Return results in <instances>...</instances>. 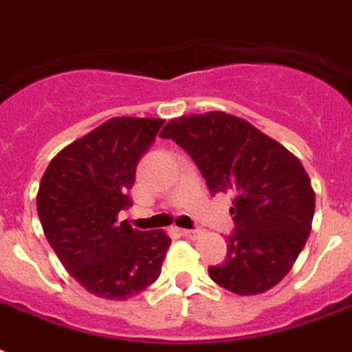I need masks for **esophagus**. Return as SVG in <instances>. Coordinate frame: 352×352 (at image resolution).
<instances>
[{
	"mask_svg": "<svg viewBox=\"0 0 352 352\" xmlns=\"http://www.w3.org/2000/svg\"><path fill=\"white\" fill-rule=\"evenodd\" d=\"M181 235L186 236V239H197V236L201 235V231L199 230H181Z\"/></svg>",
	"mask_w": 352,
	"mask_h": 352,
	"instance_id": "34e87169",
	"label": "esophagus"
}]
</instances>
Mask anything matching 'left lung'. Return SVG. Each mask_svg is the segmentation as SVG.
Returning a JSON list of instances; mask_svg holds the SVG:
<instances>
[{"label":"left lung","instance_id":"1","mask_svg":"<svg viewBox=\"0 0 352 352\" xmlns=\"http://www.w3.org/2000/svg\"><path fill=\"white\" fill-rule=\"evenodd\" d=\"M161 137L190 153L211 195H233L235 231L224 264L208 270L211 280L244 296L278 284L304 250L315 215V190L298 157L226 111L171 119Z\"/></svg>","mask_w":352,"mask_h":352}]
</instances>
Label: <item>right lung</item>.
<instances>
[{"instance_id": "1", "label": "right lung", "mask_w": 352, "mask_h": 352, "mask_svg": "<svg viewBox=\"0 0 352 352\" xmlns=\"http://www.w3.org/2000/svg\"><path fill=\"white\" fill-rule=\"evenodd\" d=\"M162 119L113 117L63 148L43 173L37 215L70 276L92 295L126 300L161 275L171 239L119 222L131 206L137 162Z\"/></svg>"}]
</instances>
